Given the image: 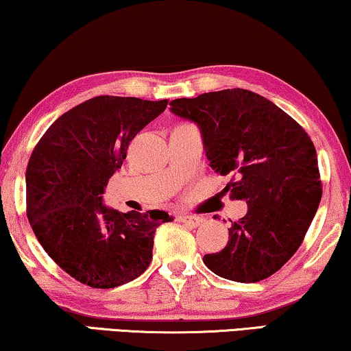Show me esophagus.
Wrapping results in <instances>:
<instances>
[{"mask_svg": "<svg viewBox=\"0 0 351 351\" xmlns=\"http://www.w3.org/2000/svg\"><path fill=\"white\" fill-rule=\"evenodd\" d=\"M178 221L184 222L186 226H189L192 228H197V227H200L203 222H205V219L197 217V216H191V214H180V216H178Z\"/></svg>", "mask_w": 351, "mask_h": 351, "instance_id": "obj_1", "label": "esophagus"}]
</instances>
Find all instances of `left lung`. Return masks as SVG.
<instances>
[{
    "instance_id": "left-lung-1",
    "label": "left lung",
    "mask_w": 351,
    "mask_h": 351,
    "mask_svg": "<svg viewBox=\"0 0 351 351\" xmlns=\"http://www.w3.org/2000/svg\"><path fill=\"white\" fill-rule=\"evenodd\" d=\"M171 113L200 128L209 167L232 176L226 192L247 202L228 243L203 261L223 279L258 282L300 247L322 200L317 151L304 129L268 99L233 88L175 99Z\"/></svg>"
}]
</instances>
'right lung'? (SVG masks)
Instances as JSON below:
<instances>
[{"mask_svg": "<svg viewBox=\"0 0 351 351\" xmlns=\"http://www.w3.org/2000/svg\"><path fill=\"white\" fill-rule=\"evenodd\" d=\"M169 101L97 96L56 119L26 167V216L49 257L93 289L137 279L153 258L165 211L119 213L102 193L135 135Z\"/></svg>", "mask_w": 351, "mask_h": 351, "instance_id": "1", "label": "right lung"}]
</instances>
